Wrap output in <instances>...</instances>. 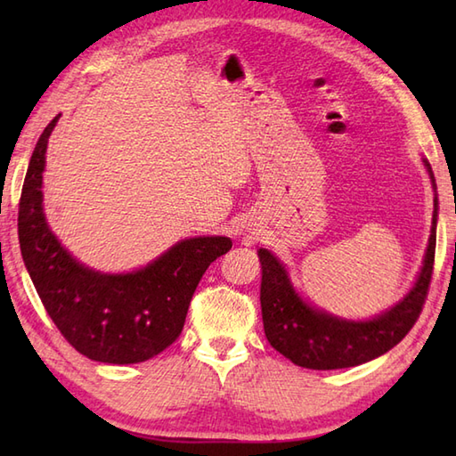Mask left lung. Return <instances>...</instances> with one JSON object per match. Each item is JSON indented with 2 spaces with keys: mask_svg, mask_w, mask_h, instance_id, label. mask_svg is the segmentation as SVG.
<instances>
[{
  "mask_svg": "<svg viewBox=\"0 0 456 456\" xmlns=\"http://www.w3.org/2000/svg\"><path fill=\"white\" fill-rule=\"evenodd\" d=\"M423 164L435 190L431 235L423 266L410 292L378 315L354 322L312 305L294 288L286 266L268 248H258L263 268L260 307L265 335L280 354L312 370H335L382 356L410 333L428 297L437 240V183L428 159H423Z\"/></svg>",
  "mask_w": 456,
  "mask_h": 456,
  "instance_id": "obj_1",
  "label": "left lung"
}]
</instances>
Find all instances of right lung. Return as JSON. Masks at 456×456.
<instances>
[{
  "mask_svg": "<svg viewBox=\"0 0 456 456\" xmlns=\"http://www.w3.org/2000/svg\"><path fill=\"white\" fill-rule=\"evenodd\" d=\"M58 118L37 141L19 201V245L38 297L76 351L98 362L134 364L157 356L182 333L200 280L233 247L229 237H190L133 273L82 265L51 231L43 208L46 144Z\"/></svg>",
  "mask_w": 456,
  "mask_h": 456,
  "instance_id": "right-lung-1",
  "label": "right lung"
}]
</instances>
